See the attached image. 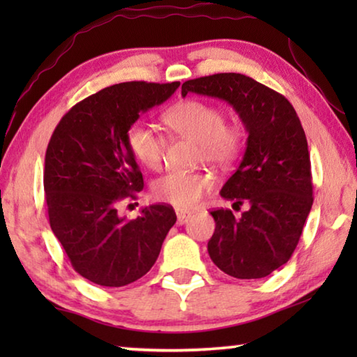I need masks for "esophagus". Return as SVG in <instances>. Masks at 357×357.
Returning <instances> with one entry per match:
<instances>
[{
	"label": "esophagus",
	"mask_w": 357,
	"mask_h": 357,
	"mask_svg": "<svg viewBox=\"0 0 357 357\" xmlns=\"http://www.w3.org/2000/svg\"><path fill=\"white\" fill-rule=\"evenodd\" d=\"M176 217H178V223H179V225H183V223H185L187 220L190 219L192 214L189 213V211H181V209H178V211H176Z\"/></svg>",
	"instance_id": "obj_1"
}]
</instances>
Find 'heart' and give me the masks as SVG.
<instances>
[{
  "label": "heart",
  "mask_w": 357,
  "mask_h": 357,
  "mask_svg": "<svg viewBox=\"0 0 357 357\" xmlns=\"http://www.w3.org/2000/svg\"><path fill=\"white\" fill-rule=\"evenodd\" d=\"M165 124L174 134L198 143L200 159L219 168H229L243 154L245 132L239 121H227L219 107L202 100H185L164 114ZM128 146L137 162L148 170L164 164L165 142L154 129L134 124L128 130ZM214 187L208 173H170L153 185L157 202L178 209H189Z\"/></svg>",
  "instance_id": "heart-1"
}]
</instances>
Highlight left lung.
<instances>
[{
	"instance_id": "1",
	"label": "left lung",
	"mask_w": 357,
	"mask_h": 357,
	"mask_svg": "<svg viewBox=\"0 0 357 357\" xmlns=\"http://www.w3.org/2000/svg\"><path fill=\"white\" fill-rule=\"evenodd\" d=\"M195 93L225 100L247 130L238 170L220 195L244 202L249 209L234 217L229 209L211 211L215 220L209 257L236 279H263L291 258L313 204L310 155L305 132L293 105L253 78L228 72L183 83L181 94Z\"/></svg>"
}]
</instances>
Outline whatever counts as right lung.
Wrapping results in <instances>:
<instances>
[{
  "label": "right lung",
  "mask_w": 357,
  "mask_h": 357,
  "mask_svg": "<svg viewBox=\"0 0 357 357\" xmlns=\"http://www.w3.org/2000/svg\"><path fill=\"white\" fill-rule=\"evenodd\" d=\"M178 86L126 82L100 89L64 114L48 143L44 190L52 231L72 268L100 287H124L146 274L176 222L168 204H151L132 220L118 215V204L143 190L128 130Z\"/></svg>",
  "instance_id": "right-lung-1"
}]
</instances>
